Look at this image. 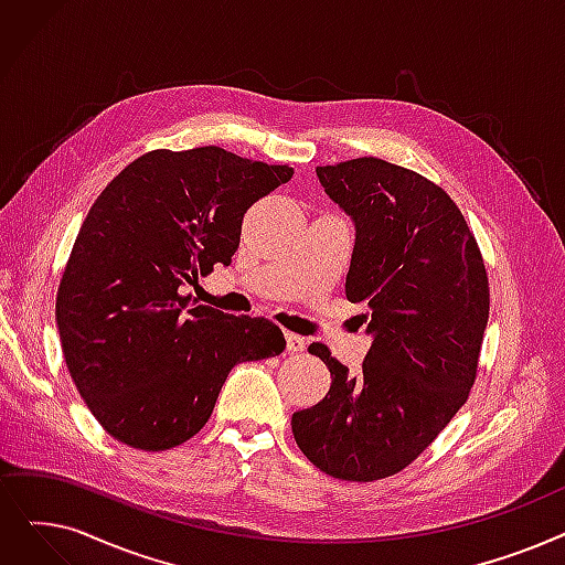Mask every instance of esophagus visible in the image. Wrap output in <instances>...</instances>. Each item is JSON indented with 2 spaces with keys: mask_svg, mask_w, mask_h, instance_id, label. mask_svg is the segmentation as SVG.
<instances>
[{
  "mask_svg": "<svg viewBox=\"0 0 565 565\" xmlns=\"http://www.w3.org/2000/svg\"><path fill=\"white\" fill-rule=\"evenodd\" d=\"M286 349L290 353H300V351L307 349V339L296 334V332H286Z\"/></svg>",
  "mask_w": 565,
  "mask_h": 565,
  "instance_id": "1",
  "label": "esophagus"
}]
</instances>
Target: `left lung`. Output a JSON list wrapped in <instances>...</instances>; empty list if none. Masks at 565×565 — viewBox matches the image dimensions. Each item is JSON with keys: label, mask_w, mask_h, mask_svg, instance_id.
<instances>
[{"label": "left lung", "mask_w": 565, "mask_h": 565, "mask_svg": "<svg viewBox=\"0 0 565 565\" xmlns=\"http://www.w3.org/2000/svg\"><path fill=\"white\" fill-rule=\"evenodd\" d=\"M316 175L355 222L347 298L364 305L374 341L358 376L326 343H311L332 383L290 425L323 473L372 482L418 459L469 399L489 279L457 203L415 170L360 157L318 166Z\"/></svg>", "instance_id": "8db88e82"}]
</instances>
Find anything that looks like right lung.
<instances>
[{
	"label": "right lung",
	"mask_w": 565,
	"mask_h": 565,
	"mask_svg": "<svg viewBox=\"0 0 565 565\" xmlns=\"http://www.w3.org/2000/svg\"><path fill=\"white\" fill-rule=\"evenodd\" d=\"M292 178L290 166L224 147L152 150L89 207L57 288L68 374L99 425L159 452L199 434L237 362L286 349L267 318L189 305L182 286L228 265L247 210Z\"/></svg>",
	"instance_id": "right-lung-1"
}]
</instances>
